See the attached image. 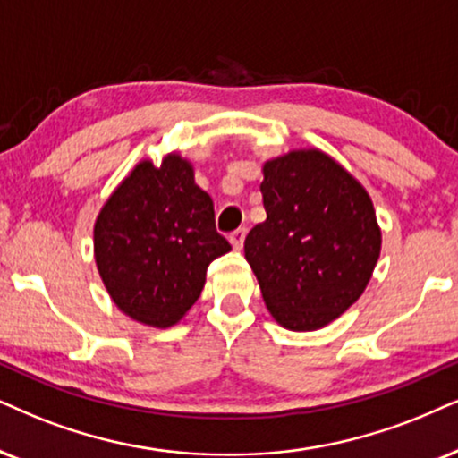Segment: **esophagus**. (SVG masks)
<instances>
[{"instance_id": "obj_1", "label": "esophagus", "mask_w": 458, "mask_h": 458, "mask_svg": "<svg viewBox=\"0 0 458 458\" xmlns=\"http://www.w3.org/2000/svg\"><path fill=\"white\" fill-rule=\"evenodd\" d=\"M245 236H247L245 228H236L234 233H230V242H233V247L241 249L242 242H245Z\"/></svg>"}]
</instances>
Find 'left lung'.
Segmentation results:
<instances>
[{
    "label": "left lung",
    "instance_id": "obj_1",
    "mask_svg": "<svg viewBox=\"0 0 458 458\" xmlns=\"http://www.w3.org/2000/svg\"><path fill=\"white\" fill-rule=\"evenodd\" d=\"M266 222L245 239L270 315L310 332L338 319L366 289L380 256V228L361 183L319 149L264 165Z\"/></svg>",
    "mask_w": 458,
    "mask_h": 458
}]
</instances>
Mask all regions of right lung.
<instances>
[{
  "label": "right lung",
  "instance_id": "1",
  "mask_svg": "<svg viewBox=\"0 0 458 458\" xmlns=\"http://www.w3.org/2000/svg\"><path fill=\"white\" fill-rule=\"evenodd\" d=\"M211 196L177 154L139 162L95 224V259L109 296L135 321L177 323L200 298L207 268L230 251Z\"/></svg>",
  "mask_w": 458,
  "mask_h": 458
}]
</instances>
